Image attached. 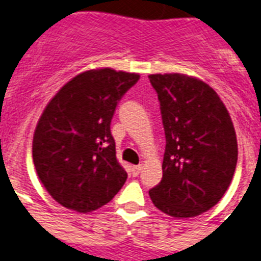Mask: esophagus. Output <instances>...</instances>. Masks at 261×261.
Returning <instances> with one entry per match:
<instances>
[{"instance_id": "1", "label": "esophagus", "mask_w": 261, "mask_h": 261, "mask_svg": "<svg viewBox=\"0 0 261 261\" xmlns=\"http://www.w3.org/2000/svg\"><path fill=\"white\" fill-rule=\"evenodd\" d=\"M131 171H133V175H134V177H137V175L139 174V173H141V171H142V166H141V165H138V166H134V167H133V169H131Z\"/></svg>"}]
</instances>
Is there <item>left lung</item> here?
<instances>
[{"label":"left lung","instance_id":"obj_1","mask_svg":"<svg viewBox=\"0 0 261 261\" xmlns=\"http://www.w3.org/2000/svg\"><path fill=\"white\" fill-rule=\"evenodd\" d=\"M158 95L166 147L152 204L177 219L215 206L229 188L237 139L229 112L215 90L181 73L149 76Z\"/></svg>","mask_w":261,"mask_h":261}]
</instances>
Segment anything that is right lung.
Returning <instances> with one entry per match:
<instances>
[{"instance_id":"1","label":"right lung","mask_w":261,"mask_h":261,"mask_svg":"<svg viewBox=\"0 0 261 261\" xmlns=\"http://www.w3.org/2000/svg\"><path fill=\"white\" fill-rule=\"evenodd\" d=\"M138 73L91 69L69 80L48 103L33 135V162L40 181L63 206L96 211L127 179L116 161L111 120Z\"/></svg>"}]
</instances>
